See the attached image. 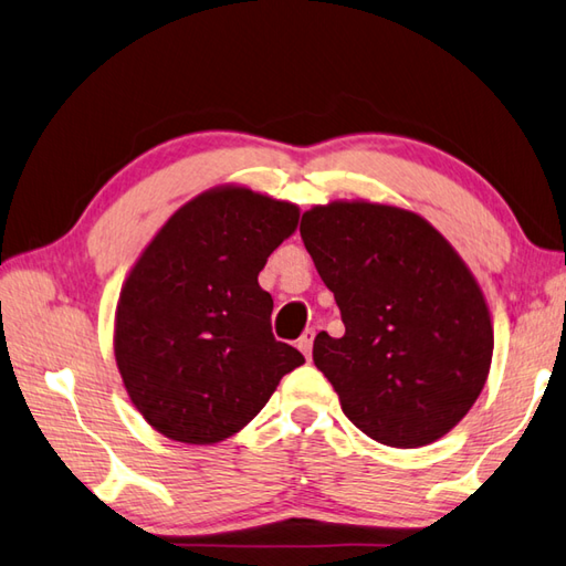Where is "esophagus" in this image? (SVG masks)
Wrapping results in <instances>:
<instances>
[{
	"mask_svg": "<svg viewBox=\"0 0 566 566\" xmlns=\"http://www.w3.org/2000/svg\"><path fill=\"white\" fill-rule=\"evenodd\" d=\"M314 336H316V331L314 328H306L304 334H302V338L296 340V346H298V350L304 353L306 358H312V348H314Z\"/></svg>",
	"mask_w": 566,
	"mask_h": 566,
	"instance_id": "34e87169",
	"label": "esophagus"
}]
</instances>
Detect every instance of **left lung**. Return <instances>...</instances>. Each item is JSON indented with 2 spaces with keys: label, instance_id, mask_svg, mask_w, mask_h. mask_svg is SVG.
<instances>
[{
  "label": "left lung",
  "instance_id": "obj_1",
  "mask_svg": "<svg viewBox=\"0 0 566 566\" xmlns=\"http://www.w3.org/2000/svg\"><path fill=\"white\" fill-rule=\"evenodd\" d=\"M298 232L346 326L314 340L343 415L385 447L449 434L493 360L491 312L469 264L427 218L390 203L314 206Z\"/></svg>",
  "mask_w": 566,
  "mask_h": 566
}]
</instances>
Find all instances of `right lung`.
I'll use <instances>...</instances> for the list:
<instances>
[{
	"label": "right lung",
	"instance_id": "1",
	"mask_svg": "<svg viewBox=\"0 0 566 566\" xmlns=\"http://www.w3.org/2000/svg\"><path fill=\"white\" fill-rule=\"evenodd\" d=\"M298 206L248 186L208 188L159 228L115 308V360L147 424L181 444L248 427L304 356L274 340L258 274Z\"/></svg>",
	"mask_w": 566,
	"mask_h": 566
}]
</instances>
